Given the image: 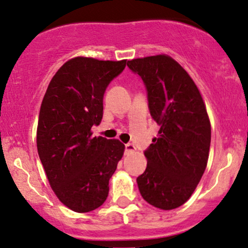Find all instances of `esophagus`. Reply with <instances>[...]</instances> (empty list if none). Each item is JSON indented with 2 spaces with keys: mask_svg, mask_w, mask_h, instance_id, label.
I'll list each match as a JSON object with an SVG mask.
<instances>
[{
  "mask_svg": "<svg viewBox=\"0 0 248 248\" xmlns=\"http://www.w3.org/2000/svg\"><path fill=\"white\" fill-rule=\"evenodd\" d=\"M135 150H136V149H135V147H134L133 144H130V143H128V144H126V154L127 155L134 153V151H135Z\"/></svg>",
  "mask_w": 248,
  "mask_h": 248,
  "instance_id": "esophagus-1",
  "label": "esophagus"
}]
</instances>
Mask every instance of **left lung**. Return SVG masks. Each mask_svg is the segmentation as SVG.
I'll return each mask as SVG.
<instances>
[{
  "instance_id": "left-lung-1",
  "label": "left lung",
  "mask_w": 248,
  "mask_h": 248,
  "mask_svg": "<svg viewBox=\"0 0 248 248\" xmlns=\"http://www.w3.org/2000/svg\"><path fill=\"white\" fill-rule=\"evenodd\" d=\"M148 91L149 109L159 126L148 150L147 169L136 179L149 204L162 210L183 205L207 168L211 126L200 90L180 64L166 54L133 59Z\"/></svg>"
}]
</instances>
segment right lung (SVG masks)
Listing matches in <instances>:
<instances>
[{"label":"right lung","instance_id":"add662e5","mask_svg":"<svg viewBox=\"0 0 248 248\" xmlns=\"http://www.w3.org/2000/svg\"><path fill=\"white\" fill-rule=\"evenodd\" d=\"M127 60L76 56L50 79L39 112L37 148L53 192L76 213L99 208L124 153L119 140L92 136L103 119V98Z\"/></svg>","mask_w":248,"mask_h":248}]
</instances>
